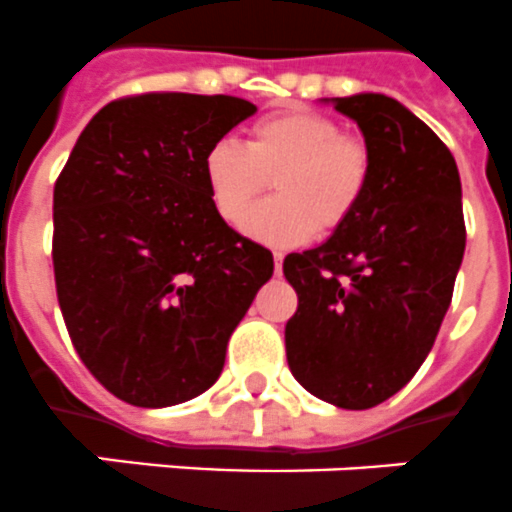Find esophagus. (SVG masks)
Wrapping results in <instances>:
<instances>
[{
  "instance_id": "obj_1",
  "label": "esophagus",
  "mask_w": 512,
  "mask_h": 512,
  "mask_svg": "<svg viewBox=\"0 0 512 512\" xmlns=\"http://www.w3.org/2000/svg\"><path fill=\"white\" fill-rule=\"evenodd\" d=\"M284 268V252H273V270H276V276Z\"/></svg>"
}]
</instances>
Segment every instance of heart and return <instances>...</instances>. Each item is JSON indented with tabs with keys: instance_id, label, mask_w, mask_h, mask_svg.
<instances>
[{
	"instance_id": "1",
	"label": "heart",
	"mask_w": 512,
	"mask_h": 512,
	"mask_svg": "<svg viewBox=\"0 0 512 512\" xmlns=\"http://www.w3.org/2000/svg\"><path fill=\"white\" fill-rule=\"evenodd\" d=\"M205 186L218 218L242 223L267 188L277 197L249 212L244 231L265 244H299L344 226L363 202L373 173L368 141L342 134L339 120L315 110H292L257 120L247 141H215L207 149Z\"/></svg>"
}]
</instances>
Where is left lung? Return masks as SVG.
<instances>
[{
    "label": "left lung",
    "mask_w": 512,
    "mask_h": 512,
    "mask_svg": "<svg viewBox=\"0 0 512 512\" xmlns=\"http://www.w3.org/2000/svg\"><path fill=\"white\" fill-rule=\"evenodd\" d=\"M334 107L371 147V184L328 242L286 255L299 299L286 360L318 400L368 410L434 347L463 263V191L450 149L397 99L355 94Z\"/></svg>",
    "instance_id": "left-lung-1"
}]
</instances>
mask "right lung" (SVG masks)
I'll return each instance as SVG.
<instances>
[{
	"instance_id": "right-lung-1",
	"label": "right lung",
	"mask_w": 512,
	"mask_h": 512,
	"mask_svg": "<svg viewBox=\"0 0 512 512\" xmlns=\"http://www.w3.org/2000/svg\"><path fill=\"white\" fill-rule=\"evenodd\" d=\"M255 112L226 94L115 99L54 184V284L70 342L128 405L207 392L273 276L270 249L218 218L202 170L207 149Z\"/></svg>"
}]
</instances>
